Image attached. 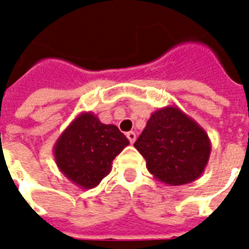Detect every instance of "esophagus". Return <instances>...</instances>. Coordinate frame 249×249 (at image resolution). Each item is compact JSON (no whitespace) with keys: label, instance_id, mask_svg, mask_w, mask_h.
<instances>
[{"label":"esophagus","instance_id":"1","mask_svg":"<svg viewBox=\"0 0 249 249\" xmlns=\"http://www.w3.org/2000/svg\"><path fill=\"white\" fill-rule=\"evenodd\" d=\"M127 139H128V141L131 142V143H133V142L136 141V133L135 132H132V131H131V132H127Z\"/></svg>","mask_w":249,"mask_h":249}]
</instances>
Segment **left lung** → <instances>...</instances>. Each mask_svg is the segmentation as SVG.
Returning a JSON list of instances; mask_svg holds the SVG:
<instances>
[{
    "label": "left lung",
    "instance_id": "obj_1",
    "mask_svg": "<svg viewBox=\"0 0 249 249\" xmlns=\"http://www.w3.org/2000/svg\"><path fill=\"white\" fill-rule=\"evenodd\" d=\"M135 147L155 179L170 186L193 182L207 167L212 143L203 127L176 106L155 110Z\"/></svg>",
    "mask_w": 249,
    "mask_h": 249
}]
</instances>
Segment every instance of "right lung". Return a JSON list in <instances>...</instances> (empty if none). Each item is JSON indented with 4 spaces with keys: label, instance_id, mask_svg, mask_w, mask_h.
I'll list each match as a JSON object with an SVG mask.
<instances>
[{
    "label": "right lung",
    "instance_id": "add662e5",
    "mask_svg": "<svg viewBox=\"0 0 249 249\" xmlns=\"http://www.w3.org/2000/svg\"><path fill=\"white\" fill-rule=\"evenodd\" d=\"M128 143L118 127L104 124L92 112H83L59 136L53 152L61 174L87 190L99 185Z\"/></svg>",
    "mask_w": 249,
    "mask_h": 249
}]
</instances>
